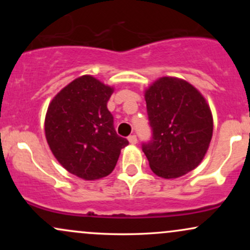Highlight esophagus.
<instances>
[{
    "label": "esophagus",
    "mask_w": 250,
    "mask_h": 250,
    "mask_svg": "<svg viewBox=\"0 0 250 250\" xmlns=\"http://www.w3.org/2000/svg\"><path fill=\"white\" fill-rule=\"evenodd\" d=\"M128 141H129V143H130V145H136V143H137L136 135H130V136L128 137Z\"/></svg>",
    "instance_id": "obj_1"
}]
</instances>
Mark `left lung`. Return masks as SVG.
I'll list each match as a JSON object with an SVG mask.
<instances>
[{
    "label": "left lung",
    "instance_id": "left-lung-1",
    "mask_svg": "<svg viewBox=\"0 0 250 250\" xmlns=\"http://www.w3.org/2000/svg\"><path fill=\"white\" fill-rule=\"evenodd\" d=\"M153 140L142 146L154 174L177 179L202 162L213 136V114L193 84L163 76L145 90Z\"/></svg>",
    "mask_w": 250,
    "mask_h": 250
}]
</instances>
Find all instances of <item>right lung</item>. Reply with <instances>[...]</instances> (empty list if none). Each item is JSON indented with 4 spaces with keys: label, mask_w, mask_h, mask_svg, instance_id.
Listing matches in <instances>:
<instances>
[{
    "label": "right lung",
    "mask_w": 250,
    "mask_h": 250,
    "mask_svg": "<svg viewBox=\"0 0 250 250\" xmlns=\"http://www.w3.org/2000/svg\"><path fill=\"white\" fill-rule=\"evenodd\" d=\"M113 93L110 85L83 75L62 88L48 105L44 133L51 153L80 179L108 176L129 143L116 134L107 108Z\"/></svg>",
    "instance_id": "add662e5"
}]
</instances>
